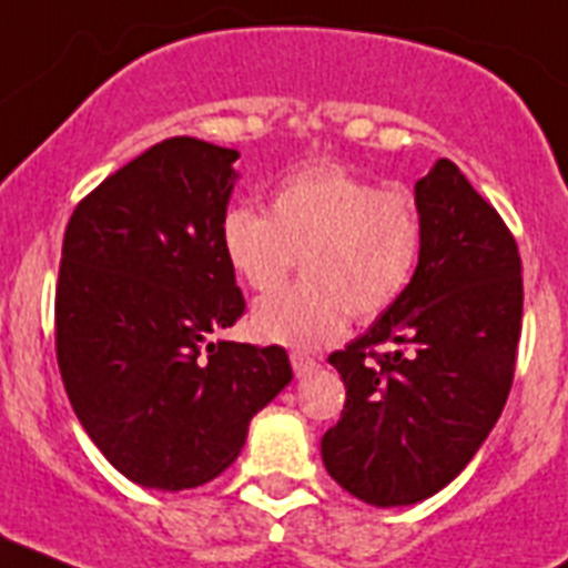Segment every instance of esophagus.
I'll return each mask as SVG.
<instances>
[{"mask_svg": "<svg viewBox=\"0 0 568 568\" xmlns=\"http://www.w3.org/2000/svg\"><path fill=\"white\" fill-rule=\"evenodd\" d=\"M290 364H293V373L301 378V375L313 373L315 366H318V361L310 358V355H304V353H290Z\"/></svg>", "mask_w": 568, "mask_h": 568, "instance_id": "obj_1", "label": "esophagus"}]
</instances>
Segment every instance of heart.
Returning <instances> with one entry per match:
<instances>
[{"mask_svg": "<svg viewBox=\"0 0 568 568\" xmlns=\"http://www.w3.org/2000/svg\"><path fill=\"white\" fill-rule=\"evenodd\" d=\"M222 253L255 293L281 287L301 255L304 284L261 298L258 338L315 349L338 338L349 315L373 321L409 290L424 253L418 202L344 164L310 162L270 193V213L235 204L222 219Z\"/></svg>", "mask_w": 568, "mask_h": 568, "instance_id": "b5f03b06", "label": "heart"}]
</instances>
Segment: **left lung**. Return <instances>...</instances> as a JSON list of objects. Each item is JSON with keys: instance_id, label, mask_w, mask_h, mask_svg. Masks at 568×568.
<instances>
[{"instance_id": "obj_1", "label": "left lung", "mask_w": 568, "mask_h": 568, "mask_svg": "<svg viewBox=\"0 0 568 568\" xmlns=\"http://www.w3.org/2000/svg\"><path fill=\"white\" fill-rule=\"evenodd\" d=\"M415 202L424 219L415 278L329 355L346 400L321 438L329 478L384 509L433 498L489 438L509 398L524 315L518 244L449 159L415 184Z\"/></svg>"}]
</instances>
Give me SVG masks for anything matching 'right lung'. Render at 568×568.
I'll return each instance as SVG.
<instances>
[{
  "label": "right lung",
  "instance_id": "1",
  "mask_svg": "<svg viewBox=\"0 0 568 568\" xmlns=\"http://www.w3.org/2000/svg\"><path fill=\"white\" fill-rule=\"evenodd\" d=\"M239 150L175 135L73 210L57 287V358L70 406L133 484L219 478L247 426L293 381L287 349L215 335L244 313L222 253Z\"/></svg>",
  "mask_w": 568,
  "mask_h": 568
}]
</instances>
